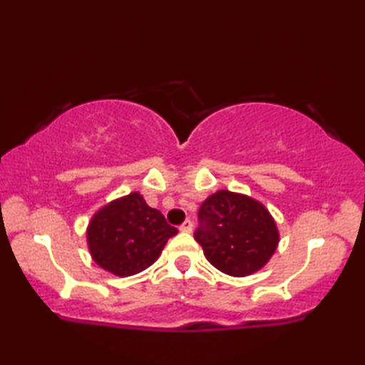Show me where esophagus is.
Masks as SVG:
<instances>
[{"label": "esophagus", "instance_id": "obj_1", "mask_svg": "<svg viewBox=\"0 0 365 365\" xmlns=\"http://www.w3.org/2000/svg\"><path fill=\"white\" fill-rule=\"evenodd\" d=\"M179 229H181L182 232H191L192 231V221H191V219H186V221L181 224V227H179Z\"/></svg>", "mask_w": 365, "mask_h": 365}]
</instances>
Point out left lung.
Masks as SVG:
<instances>
[{
  "label": "left lung",
  "instance_id": "8db88e82",
  "mask_svg": "<svg viewBox=\"0 0 365 365\" xmlns=\"http://www.w3.org/2000/svg\"><path fill=\"white\" fill-rule=\"evenodd\" d=\"M194 239L214 267L229 276H249L276 251L279 232L261 202L231 191L209 196L197 212Z\"/></svg>",
  "mask_w": 365,
  "mask_h": 365
}]
</instances>
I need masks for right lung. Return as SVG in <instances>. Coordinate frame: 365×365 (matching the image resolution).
<instances>
[{"instance_id":"obj_1","label":"right lung","mask_w":365,"mask_h":365,"mask_svg":"<svg viewBox=\"0 0 365 365\" xmlns=\"http://www.w3.org/2000/svg\"><path fill=\"white\" fill-rule=\"evenodd\" d=\"M178 229L139 192L116 199L94 214L88 246L98 266L116 276H133L151 266Z\"/></svg>"}]
</instances>
